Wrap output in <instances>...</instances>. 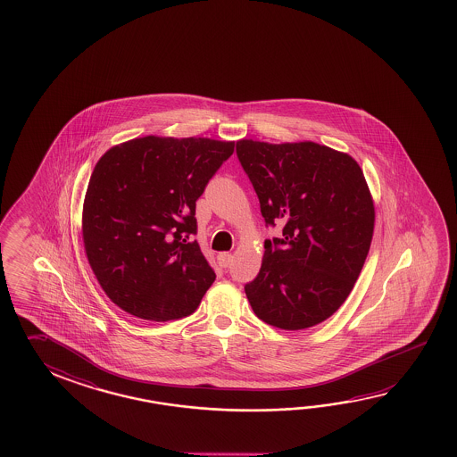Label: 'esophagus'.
<instances>
[{
    "label": "esophagus",
    "instance_id": "esophagus-1",
    "mask_svg": "<svg viewBox=\"0 0 457 457\" xmlns=\"http://www.w3.org/2000/svg\"><path fill=\"white\" fill-rule=\"evenodd\" d=\"M231 260H233V255H231L229 252H221V253H218V263H220L223 268L229 267Z\"/></svg>",
    "mask_w": 457,
    "mask_h": 457
}]
</instances>
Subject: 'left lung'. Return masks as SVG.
I'll use <instances>...</instances> for the list:
<instances>
[{
  "instance_id": "left-lung-1",
  "label": "left lung",
  "mask_w": 457,
  "mask_h": 457,
  "mask_svg": "<svg viewBox=\"0 0 457 457\" xmlns=\"http://www.w3.org/2000/svg\"><path fill=\"white\" fill-rule=\"evenodd\" d=\"M236 152L265 223L283 226L244 286L252 311L281 329L315 327L343 305L370 250L375 207L361 166L315 142L242 138Z\"/></svg>"
}]
</instances>
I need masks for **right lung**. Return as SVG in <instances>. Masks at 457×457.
<instances>
[{"label": "right lung", "mask_w": 457, "mask_h": 457, "mask_svg": "<svg viewBox=\"0 0 457 457\" xmlns=\"http://www.w3.org/2000/svg\"><path fill=\"white\" fill-rule=\"evenodd\" d=\"M234 142L205 137L132 138L94 168L82 239L104 294L138 319L187 317L215 281L197 241L195 202Z\"/></svg>", "instance_id": "1"}]
</instances>
